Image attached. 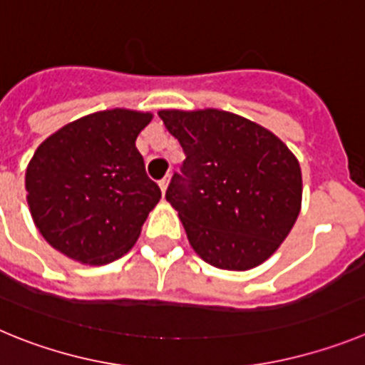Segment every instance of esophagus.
<instances>
[{
	"instance_id": "esophagus-1",
	"label": "esophagus",
	"mask_w": 365,
	"mask_h": 365,
	"mask_svg": "<svg viewBox=\"0 0 365 365\" xmlns=\"http://www.w3.org/2000/svg\"><path fill=\"white\" fill-rule=\"evenodd\" d=\"M168 182H170V175L164 177V179H160V180H159V186H160V192H163V195H164V193H166Z\"/></svg>"
}]
</instances>
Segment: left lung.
<instances>
[{
  "mask_svg": "<svg viewBox=\"0 0 365 365\" xmlns=\"http://www.w3.org/2000/svg\"><path fill=\"white\" fill-rule=\"evenodd\" d=\"M185 151L166 199L193 250L210 265L248 270L283 243L302 206L294 155L269 130L234 115L159 111Z\"/></svg>",
  "mask_w": 365,
  "mask_h": 365,
  "instance_id": "left-lung-1",
  "label": "left lung"
}]
</instances>
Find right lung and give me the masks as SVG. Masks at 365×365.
Instances as JSON below:
<instances>
[{"label": "right lung", "instance_id": "1", "mask_svg": "<svg viewBox=\"0 0 365 365\" xmlns=\"http://www.w3.org/2000/svg\"><path fill=\"white\" fill-rule=\"evenodd\" d=\"M150 120V113L98 111L38 148L25 188L32 219L51 247L89 265H106L133 247L160 199L135 146Z\"/></svg>", "mask_w": 365, "mask_h": 365}]
</instances>
